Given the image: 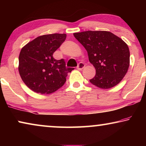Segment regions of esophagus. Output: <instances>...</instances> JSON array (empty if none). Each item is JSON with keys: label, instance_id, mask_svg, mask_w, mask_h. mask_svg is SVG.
I'll use <instances>...</instances> for the list:
<instances>
[{"label": "esophagus", "instance_id": "obj_1", "mask_svg": "<svg viewBox=\"0 0 146 146\" xmlns=\"http://www.w3.org/2000/svg\"><path fill=\"white\" fill-rule=\"evenodd\" d=\"M84 67H85L84 63L82 62H80V63L78 64V65L77 69L79 70H82Z\"/></svg>", "mask_w": 146, "mask_h": 146}]
</instances>
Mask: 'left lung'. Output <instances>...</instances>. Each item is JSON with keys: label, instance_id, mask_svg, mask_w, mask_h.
Returning <instances> with one entry per match:
<instances>
[{"label": "left lung", "instance_id": "left-lung-1", "mask_svg": "<svg viewBox=\"0 0 146 146\" xmlns=\"http://www.w3.org/2000/svg\"><path fill=\"white\" fill-rule=\"evenodd\" d=\"M74 36L88 52L89 61L96 69L90 82L102 89L120 82L129 66V50L120 38L108 31H85Z\"/></svg>", "mask_w": 146, "mask_h": 146}]
</instances>
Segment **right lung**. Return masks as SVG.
I'll return each mask as SVG.
<instances>
[{"mask_svg": "<svg viewBox=\"0 0 146 146\" xmlns=\"http://www.w3.org/2000/svg\"><path fill=\"white\" fill-rule=\"evenodd\" d=\"M66 38V34H52L38 36L22 48L19 71L24 83L32 90L42 94L52 93L66 82L68 73L64 59L56 60L53 54Z\"/></svg>", "mask_w": 146, "mask_h": 146, "instance_id": "1", "label": "right lung"}]
</instances>
